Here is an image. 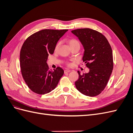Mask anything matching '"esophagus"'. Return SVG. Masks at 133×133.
Returning a JSON list of instances; mask_svg holds the SVG:
<instances>
[{
  "label": "esophagus",
  "mask_w": 133,
  "mask_h": 133,
  "mask_svg": "<svg viewBox=\"0 0 133 133\" xmlns=\"http://www.w3.org/2000/svg\"><path fill=\"white\" fill-rule=\"evenodd\" d=\"M70 71H71L70 70H69V69H65V70H64V73H69Z\"/></svg>",
  "instance_id": "esophagus-1"
}]
</instances>
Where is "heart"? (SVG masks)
I'll return each instance as SVG.
<instances>
[{"label":"heart","mask_w":133,"mask_h":133,"mask_svg":"<svg viewBox=\"0 0 133 133\" xmlns=\"http://www.w3.org/2000/svg\"><path fill=\"white\" fill-rule=\"evenodd\" d=\"M68 43H69L70 46L71 48V47H73L74 46H76V45H80L79 44V42L77 41V40L75 39H69V41H68ZM59 43H58L57 45H56L55 46V50H57L58 48H59ZM70 65V64H69Z\"/></svg>","instance_id":"b5f03b06"}]
</instances>
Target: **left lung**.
<instances>
[{
  "instance_id": "obj_1",
  "label": "left lung",
  "mask_w": 133,
  "mask_h": 133,
  "mask_svg": "<svg viewBox=\"0 0 133 133\" xmlns=\"http://www.w3.org/2000/svg\"><path fill=\"white\" fill-rule=\"evenodd\" d=\"M76 36L84 49L83 60L89 69L88 73L81 74L75 87L81 93L89 96L99 95L105 89L113 69L111 46L102 33L89 28L71 31Z\"/></svg>"
}]
</instances>
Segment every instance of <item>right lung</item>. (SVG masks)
I'll return each mask as SVG.
<instances>
[{"label":"right lung","mask_w":133,"mask_h":133,"mask_svg":"<svg viewBox=\"0 0 133 133\" xmlns=\"http://www.w3.org/2000/svg\"><path fill=\"white\" fill-rule=\"evenodd\" d=\"M68 30L43 29L30 35L23 43L20 53L22 74L28 87L35 93L45 94L54 90L63 75L60 67L49 70L46 61Z\"/></svg>","instance_id":"right-lung-1"}]
</instances>
